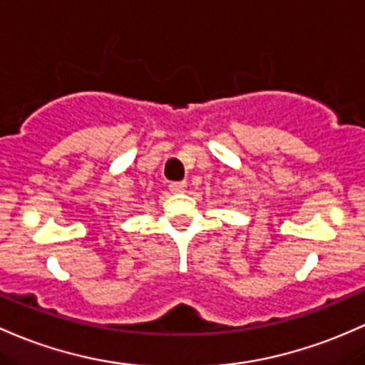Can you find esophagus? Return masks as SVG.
<instances>
[{
    "label": "esophagus",
    "instance_id": "esophagus-1",
    "mask_svg": "<svg viewBox=\"0 0 365 365\" xmlns=\"http://www.w3.org/2000/svg\"><path fill=\"white\" fill-rule=\"evenodd\" d=\"M185 189H187L185 182H171L170 183V190L173 192V194H182V192Z\"/></svg>",
    "mask_w": 365,
    "mask_h": 365
}]
</instances>
